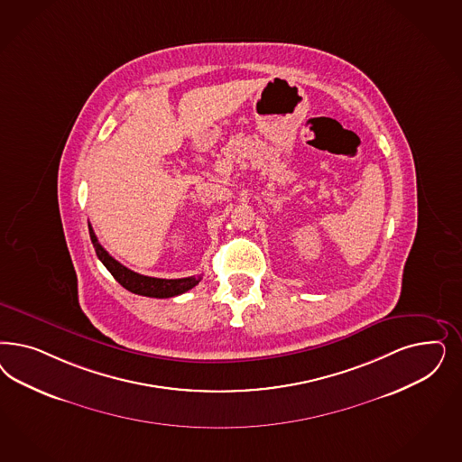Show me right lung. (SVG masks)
Here are the masks:
<instances>
[{
	"instance_id": "add662e5",
	"label": "right lung",
	"mask_w": 462,
	"mask_h": 462,
	"mask_svg": "<svg viewBox=\"0 0 462 462\" xmlns=\"http://www.w3.org/2000/svg\"><path fill=\"white\" fill-rule=\"evenodd\" d=\"M88 227L89 238H91L93 248L97 252V256L100 258V262L122 287H125L127 291H131L134 294L146 296V298H173V296H180V294L190 291L192 287L200 282V275L199 277H185V279H156V277H148V275H141L137 272H133L131 268L117 262L114 256H110L104 246L98 243L89 224Z\"/></svg>"
}]
</instances>
